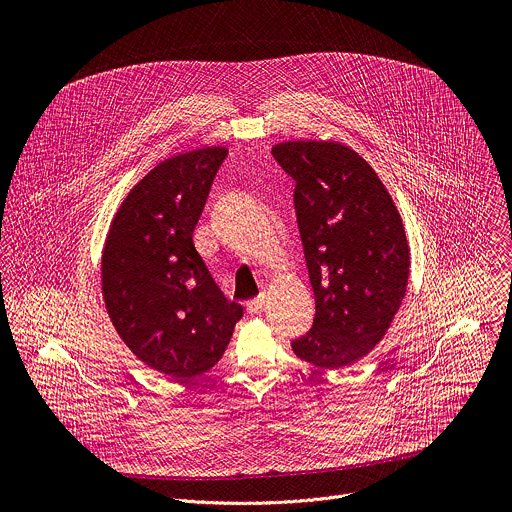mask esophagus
<instances>
[{
  "label": "esophagus",
  "mask_w": 512,
  "mask_h": 512,
  "mask_svg": "<svg viewBox=\"0 0 512 512\" xmlns=\"http://www.w3.org/2000/svg\"><path fill=\"white\" fill-rule=\"evenodd\" d=\"M263 306H265V296H257V298H253V300L247 302V312H249V314H257Z\"/></svg>",
  "instance_id": "1"
}]
</instances>
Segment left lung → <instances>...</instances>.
Wrapping results in <instances>:
<instances>
[{
	"mask_svg": "<svg viewBox=\"0 0 512 512\" xmlns=\"http://www.w3.org/2000/svg\"><path fill=\"white\" fill-rule=\"evenodd\" d=\"M296 180L294 206L316 298L312 328L291 348L320 369L373 350L407 291L409 245L377 172L338 141H285L271 150Z\"/></svg>",
	"mask_w": 512,
	"mask_h": 512,
	"instance_id": "8db88e82",
	"label": "left lung"
}]
</instances>
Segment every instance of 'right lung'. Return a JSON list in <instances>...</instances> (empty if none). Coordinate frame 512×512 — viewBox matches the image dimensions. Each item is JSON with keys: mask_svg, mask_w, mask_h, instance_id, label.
Wrapping results in <instances>:
<instances>
[{"mask_svg": "<svg viewBox=\"0 0 512 512\" xmlns=\"http://www.w3.org/2000/svg\"><path fill=\"white\" fill-rule=\"evenodd\" d=\"M227 154L204 148L158 164L119 206L103 251V298L117 334L176 381L212 369L243 318L192 241Z\"/></svg>", "mask_w": 512, "mask_h": 512, "instance_id": "right-lung-1", "label": "right lung"}]
</instances>
